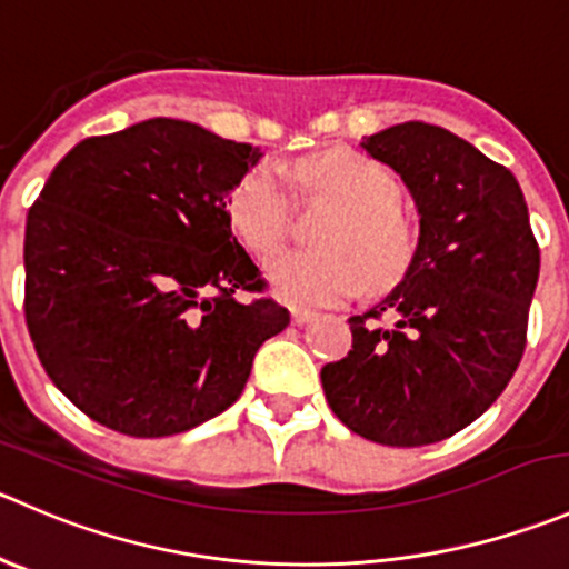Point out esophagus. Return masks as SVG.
<instances>
[{"instance_id": "obj_1", "label": "esophagus", "mask_w": 569, "mask_h": 569, "mask_svg": "<svg viewBox=\"0 0 569 569\" xmlns=\"http://www.w3.org/2000/svg\"><path fill=\"white\" fill-rule=\"evenodd\" d=\"M313 319L311 311H306V308H291V322L295 325H308Z\"/></svg>"}]
</instances>
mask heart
<instances>
[{
    "label": "heart",
    "mask_w": 569,
    "mask_h": 569,
    "mask_svg": "<svg viewBox=\"0 0 569 569\" xmlns=\"http://www.w3.org/2000/svg\"><path fill=\"white\" fill-rule=\"evenodd\" d=\"M297 183L306 197L325 194L341 202L328 222V250L283 252L269 263L274 295L297 308L336 306L372 286H389L411 267L417 239L397 211L400 183L383 163L350 150H333L297 163ZM291 194L269 167H258L230 197V222L239 239L269 258L291 228Z\"/></svg>",
    "instance_id": "b5f03b06"
}]
</instances>
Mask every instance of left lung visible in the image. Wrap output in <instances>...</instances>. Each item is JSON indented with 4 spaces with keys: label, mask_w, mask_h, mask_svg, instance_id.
Masks as SVG:
<instances>
[{
    "label": "left lung",
    "mask_w": 569,
    "mask_h": 569,
    "mask_svg": "<svg viewBox=\"0 0 569 569\" xmlns=\"http://www.w3.org/2000/svg\"><path fill=\"white\" fill-rule=\"evenodd\" d=\"M361 147L406 183L419 241L400 283L347 319L352 350L325 363L322 389L352 433L419 448L476 422L515 375L539 247L515 174L456 132L406 121Z\"/></svg>",
    "instance_id": "1"
}]
</instances>
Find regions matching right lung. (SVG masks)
Returning a JSON list of instances; mask_svg holds the SVG:
<instances>
[{
    "instance_id": "obj_1",
    "label": "right lung",
    "mask_w": 569,
    "mask_h": 569,
    "mask_svg": "<svg viewBox=\"0 0 569 569\" xmlns=\"http://www.w3.org/2000/svg\"><path fill=\"white\" fill-rule=\"evenodd\" d=\"M263 152L147 119L80 141L27 213L24 317L52 383L127 437L183 433L233 406L289 325L230 228Z\"/></svg>"
}]
</instances>
